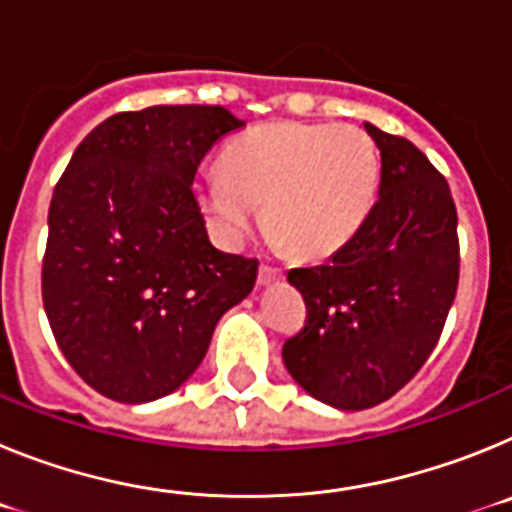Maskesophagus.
Here are the masks:
<instances>
[{
	"label": "esophagus",
	"mask_w": 512,
	"mask_h": 512,
	"mask_svg": "<svg viewBox=\"0 0 512 512\" xmlns=\"http://www.w3.org/2000/svg\"><path fill=\"white\" fill-rule=\"evenodd\" d=\"M284 274L279 269H271V266H261L259 269V284L261 287H266V284H274V282H279V279H282Z\"/></svg>",
	"instance_id": "34e87169"
}]
</instances>
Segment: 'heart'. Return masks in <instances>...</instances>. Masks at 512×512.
I'll list each match as a JSON object with an SVG mask.
<instances>
[{
    "mask_svg": "<svg viewBox=\"0 0 512 512\" xmlns=\"http://www.w3.org/2000/svg\"><path fill=\"white\" fill-rule=\"evenodd\" d=\"M379 192V153L354 125L266 122L225 146L194 182L212 233L238 246L259 217L277 246L328 259L351 243Z\"/></svg>",
    "mask_w": 512,
    "mask_h": 512,
    "instance_id": "obj_1",
    "label": "heart"
}]
</instances>
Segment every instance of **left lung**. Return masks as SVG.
<instances>
[{
  "instance_id": "8db88e82",
  "label": "left lung",
  "mask_w": 512,
  "mask_h": 512,
  "mask_svg": "<svg viewBox=\"0 0 512 512\" xmlns=\"http://www.w3.org/2000/svg\"><path fill=\"white\" fill-rule=\"evenodd\" d=\"M382 153L379 197L328 264L292 269L305 328L282 348L315 400L366 410L400 392L428 361L459 284L451 189L423 151L364 122Z\"/></svg>"
}]
</instances>
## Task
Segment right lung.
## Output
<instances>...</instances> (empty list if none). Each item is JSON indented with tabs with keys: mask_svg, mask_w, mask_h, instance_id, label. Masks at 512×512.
<instances>
[{
	"mask_svg": "<svg viewBox=\"0 0 512 512\" xmlns=\"http://www.w3.org/2000/svg\"><path fill=\"white\" fill-rule=\"evenodd\" d=\"M246 122L210 104L107 117L53 189L43 305L58 348L117 402L179 390L217 320L251 295L259 261L217 251L192 192L215 140Z\"/></svg>",
	"mask_w": 512,
	"mask_h": 512,
	"instance_id": "obj_1",
	"label": "right lung"
}]
</instances>
